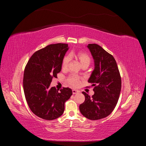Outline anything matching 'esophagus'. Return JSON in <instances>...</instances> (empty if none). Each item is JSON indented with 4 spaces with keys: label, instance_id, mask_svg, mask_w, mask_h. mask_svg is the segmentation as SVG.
I'll use <instances>...</instances> for the list:
<instances>
[{
    "label": "esophagus",
    "instance_id": "34e87169",
    "mask_svg": "<svg viewBox=\"0 0 146 146\" xmlns=\"http://www.w3.org/2000/svg\"><path fill=\"white\" fill-rule=\"evenodd\" d=\"M78 92H79V91H78V90H72V94H76L78 93Z\"/></svg>",
    "mask_w": 146,
    "mask_h": 146
}]
</instances>
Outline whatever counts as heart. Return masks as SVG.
<instances>
[{"label":"heart","mask_w":146,"mask_h":146,"mask_svg":"<svg viewBox=\"0 0 146 146\" xmlns=\"http://www.w3.org/2000/svg\"><path fill=\"white\" fill-rule=\"evenodd\" d=\"M75 57L77 59L79 62H80L82 67L89 66L91 62V59L90 55L85 52H78L77 53L70 52L69 55L66 56L63 58L62 62V68L63 69H66L70 64V58ZM80 78L76 75H71L68 78V82L70 85L72 86H77L80 83Z\"/></svg>","instance_id":"heart-1"}]
</instances>
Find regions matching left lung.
<instances>
[{
	"mask_svg": "<svg viewBox=\"0 0 146 146\" xmlns=\"http://www.w3.org/2000/svg\"><path fill=\"white\" fill-rule=\"evenodd\" d=\"M87 47L94 61V69L88 80L94 86V94L90 97L82 92L85 100L79 109L87 119L98 120L110 115L115 108L121 92V78L113 55L96 44H89Z\"/></svg>",
	"mask_w": 146,
	"mask_h": 146,
	"instance_id": "8db88e82",
	"label": "left lung"
}]
</instances>
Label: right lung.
I'll return each mask as SVG.
<instances>
[{
	"label": "right lung",
	"mask_w": 146,
	"mask_h": 146,
	"mask_svg": "<svg viewBox=\"0 0 146 146\" xmlns=\"http://www.w3.org/2000/svg\"><path fill=\"white\" fill-rule=\"evenodd\" d=\"M68 49L67 44L48 45L35 52L25 68L23 88L26 100L31 111L43 119L54 120L62 115L64 103L72 94L69 88L58 91L50 86L53 77L61 71Z\"/></svg>",
	"instance_id": "obj_1"
}]
</instances>
